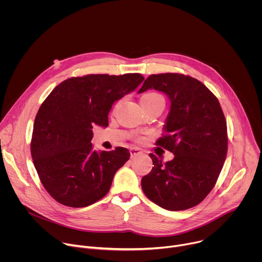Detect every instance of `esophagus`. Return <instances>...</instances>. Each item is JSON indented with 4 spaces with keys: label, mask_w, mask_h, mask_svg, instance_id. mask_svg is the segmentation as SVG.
Masks as SVG:
<instances>
[{
    "label": "esophagus",
    "mask_w": 262,
    "mask_h": 262,
    "mask_svg": "<svg viewBox=\"0 0 262 262\" xmlns=\"http://www.w3.org/2000/svg\"><path fill=\"white\" fill-rule=\"evenodd\" d=\"M129 152H130V157L132 158H135L137 156H139L141 154V150L139 148H130L129 149Z\"/></svg>",
    "instance_id": "obj_1"
}]
</instances>
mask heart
<instances>
[{
  "label": "heart",
  "mask_w": 262,
  "mask_h": 262,
  "mask_svg": "<svg viewBox=\"0 0 262 262\" xmlns=\"http://www.w3.org/2000/svg\"><path fill=\"white\" fill-rule=\"evenodd\" d=\"M160 101H164V97L156 92H149L146 93L142 96L141 98V103H156V102H160Z\"/></svg>",
  "instance_id": "obj_1"
}]
</instances>
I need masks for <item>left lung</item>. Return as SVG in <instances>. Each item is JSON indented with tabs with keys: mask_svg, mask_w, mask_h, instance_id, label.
Instances as JSON below:
<instances>
[{
	"mask_svg": "<svg viewBox=\"0 0 262 262\" xmlns=\"http://www.w3.org/2000/svg\"><path fill=\"white\" fill-rule=\"evenodd\" d=\"M155 89L170 100L165 136L157 142L174 155L141 180L148 199L171 210L199 204L212 190L227 155V124L217 98L196 79L179 73L152 74L138 93Z\"/></svg>",
	"mask_w": 262,
	"mask_h": 262,
	"instance_id": "left-lung-1",
	"label": "left lung"
}]
</instances>
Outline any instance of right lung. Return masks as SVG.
<instances>
[{"mask_svg":"<svg viewBox=\"0 0 262 262\" xmlns=\"http://www.w3.org/2000/svg\"><path fill=\"white\" fill-rule=\"evenodd\" d=\"M143 81L139 73L71 78L43 101L34 122L31 155L45 189L56 201L86 207L107 194L130 154L123 147L94 150L92 128L106 127L112 105Z\"/></svg>","mask_w":262,"mask_h":262,"instance_id":"right-lung-1","label":"right lung"}]
</instances>
